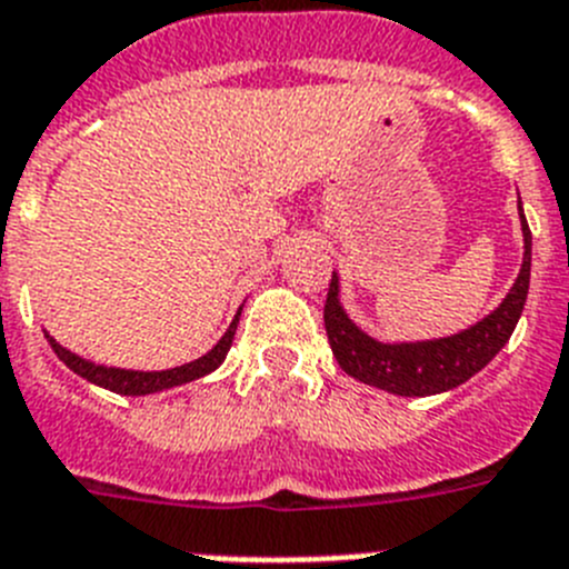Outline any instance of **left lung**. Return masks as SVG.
<instances>
[{"instance_id":"obj_1","label":"left lung","mask_w":569,"mask_h":569,"mask_svg":"<svg viewBox=\"0 0 569 569\" xmlns=\"http://www.w3.org/2000/svg\"><path fill=\"white\" fill-rule=\"evenodd\" d=\"M518 214H521L523 231V260L516 283L496 312L452 338L418 340V343H380V340L369 338L343 312L338 298V274L332 271V283H329L323 306V323L340 369L369 387L403 395V398L449 392L476 372H481L510 340L523 312V303H527V291H530L532 234L523 220L521 200H518Z\"/></svg>"}]
</instances>
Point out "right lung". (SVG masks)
<instances>
[{
  "label": "right lung",
  "mask_w": 569,
  "mask_h": 569,
  "mask_svg": "<svg viewBox=\"0 0 569 569\" xmlns=\"http://www.w3.org/2000/svg\"><path fill=\"white\" fill-rule=\"evenodd\" d=\"M237 323H240V312L234 315L231 326L226 329L223 338L217 340V346L211 349V352L191 360V363H182V367L162 369V372H137V369L100 367V363H91V360L68 352L66 346H59L51 335H46V338L48 343H51L53 352H57V358L62 360L71 372H77L79 378L91 380V383H97V387L111 389V392L117 395H151V392H162V389L182 387V383H191V380L202 378V375L214 372V369L226 360V355H229L231 340H234V332H237Z\"/></svg>",
  "instance_id": "add662e5"
}]
</instances>
